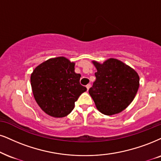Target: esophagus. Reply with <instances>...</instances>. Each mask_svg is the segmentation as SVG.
I'll use <instances>...</instances> for the list:
<instances>
[{
	"label": "esophagus",
	"mask_w": 161,
	"mask_h": 161,
	"mask_svg": "<svg viewBox=\"0 0 161 161\" xmlns=\"http://www.w3.org/2000/svg\"><path fill=\"white\" fill-rule=\"evenodd\" d=\"M86 87L87 90H90V87H91V85H90V84H87L86 86Z\"/></svg>",
	"instance_id": "34e87169"
}]
</instances>
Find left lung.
Instances as JSON below:
<instances>
[{
    "mask_svg": "<svg viewBox=\"0 0 161 161\" xmlns=\"http://www.w3.org/2000/svg\"><path fill=\"white\" fill-rule=\"evenodd\" d=\"M97 69L96 79L89 93L98 111L107 116L122 112L135 98L140 86L137 72L117 59L103 63L92 61Z\"/></svg>",
    "mask_w": 161,
    "mask_h": 161,
    "instance_id": "left-lung-1",
    "label": "left lung"
}]
</instances>
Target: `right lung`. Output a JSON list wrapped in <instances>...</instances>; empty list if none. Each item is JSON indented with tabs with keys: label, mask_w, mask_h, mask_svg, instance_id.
Listing matches in <instances>:
<instances>
[{
	"label": "right lung",
	"mask_w": 161,
	"mask_h": 161,
	"mask_svg": "<svg viewBox=\"0 0 161 161\" xmlns=\"http://www.w3.org/2000/svg\"><path fill=\"white\" fill-rule=\"evenodd\" d=\"M75 63L65 57L48 59L37 65L31 76L33 96L45 114L55 118L69 115L86 88L75 72Z\"/></svg>",
	"instance_id": "add662e5"
}]
</instances>
